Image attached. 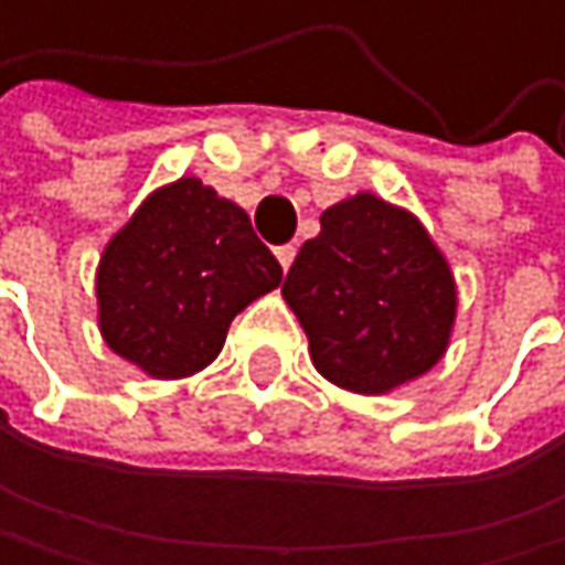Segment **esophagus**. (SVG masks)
Instances as JSON below:
<instances>
[{
    "label": "esophagus",
    "instance_id": "esophagus-1",
    "mask_svg": "<svg viewBox=\"0 0 565 565\" xmlns=\"http://www.w3.org/2000/svg\"><path fill=\"white\" fill-rule=\"evenodd\" d=\"M274 254H277V264H280V267H285V270L291 267V260H295V247H291V244H285V247H277Z\"/></svg>",
    "mask_w": 565,
    "mask_h": 565
}]
</instances>
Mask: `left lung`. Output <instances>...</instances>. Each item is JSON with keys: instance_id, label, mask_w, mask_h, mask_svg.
Masks as SVG:
<instances>
[{"instance_id": "1", "label": "left lung", "mask_w": 565, "mask_h": 565, "mask_svg": "<svg viewBox=\"0 0 565 565\" xmlns=\"http://www.w3.org/2000/svg\"><path fill=\"white\" fill-rule=\"evenodd\" d=\"M280 295L318 373L362 396L430 373L458 318L454 270L427 226L373 192L321 213V233L298 250Z\"/></svg>"}]
</instances>
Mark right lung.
Wrapping results in <instances>:
<instances>
[{
  "mask_svg": "<svg viewBox=\"0 0 565 565\" xmlns=\"http://www.w3.org/2000/svg\"><path fill=\"white\" fill-rule=\"evenodd\" d=\"M280 285V264L250 216L196 175L148 192L107 241L94 291L97 329L115 355L151 380L206 369L230 321Z\"/></svg>",
  "mask_w": 565,
  "mask_h": 565,
  "instance_id": "1",
  "label": "right lung"
}]
</instances>
